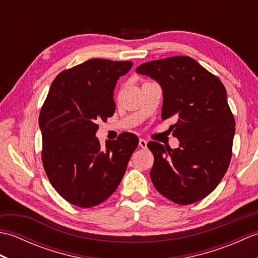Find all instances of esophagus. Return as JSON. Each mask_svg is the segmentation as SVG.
Wrapping results in <instances>:
<instances>
[{
    "instance_id": "34e87169",
    "label": "esophagus",
    "mask_w": 258,
    "mask_h": 258,
    "mask_svg": "<svg viewBox=\"0 0 258 258\" xmlns=\"http://www.w3.org/2000/svg\"><path fill=\"white\" fill-rule=\"evenodd\" d=\"M139 145H140V147H142V149H146V147H147V142L145 140H143V139H140Z\"/></svg>"
}]
</instances>
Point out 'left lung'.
Masks as SVG:
<instances>
[{
	"instance_id": "1",
	"label": "left lung",
	"mask_w": 258,
	"mask_h": 258,
	"mask_svg": "<svg viewBox=\"0 0 258 258\" xmlns=\"http://www.w3.org/2000/svg\"><path fill=\"white\" fill-rule=\"evenodd\" d=\"M136 72L161 85L162 118L176 117L171 130L179 141L177 149L147 144L154 155L153 184L180 205L203 200L220 184L232 158L235 119L225 87L188 56L146 62Z\"/></svg>"
}]
</instances>
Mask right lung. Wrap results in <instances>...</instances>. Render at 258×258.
<instances>
[{
	"instance_id": "add662e5",
	"label": "right lung",
	"mask_w": 258,
	"mask_h": 258,
	"mask_svg": "<svg viewBox=\"0 0 258 258\" xmlns=\"http://www.w3.org/2000/svg\"><path fill=\"white\" fill-rule=\"evenodd\" d=\"M131 61L92 58L65 70L53 81L41 108L42 162L50 183L71 204L89 208L111 196L139 145L138 136L122 133L101 146L98 120L115 112L117 80Z\"/></svg>"
}]
</instances>
